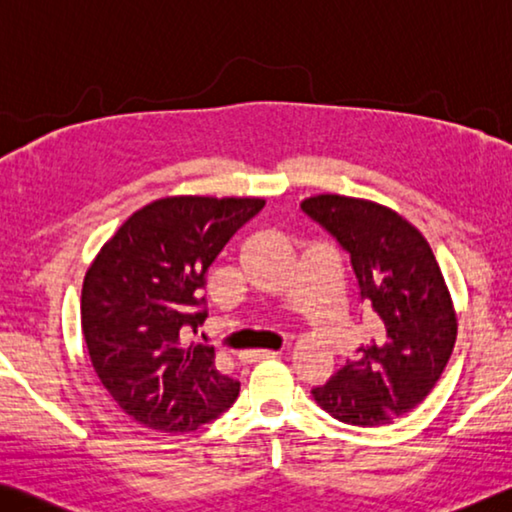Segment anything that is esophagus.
I'll list each match as a JSON object with an SVG mask.
<instances>
[{
    "mask_svg": "<svg viewBox=\"0 0 512 512\" xmlns=\"http://www.w3.org/2000/svg\"><path fill=\"white\" fill-rule=\"evenodd\" d=\"M278 351H246L241 355L243 362H259V360H269V358H278Z\"/></svg>",
    "mask_w": 512,
    "mask_h": 512,
    "instance_id": "34e87169",
    "label": "esophagus"
}]
</instances>
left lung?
Returning a JSON list of instances; mask_svg holds the SVG:
<instances>
[{"instance_id": "obj_1", "label": "left lung", "mask_w": 512, "mask_h": 512, "mask_svg": "<svg viewBox=\"0 0 512 512\" xmlns=\"http://www.w3.org/2000/svg\"><path fill=\"white\" fill-rule=\"evenodd\" d=\"M300 209L339 241L378 335L358 348L314 401L344 424L373 428L431 394L458 335L456 307L431 246L415 225L373 200L321 193Z\"/></svg>"}]
</instances>
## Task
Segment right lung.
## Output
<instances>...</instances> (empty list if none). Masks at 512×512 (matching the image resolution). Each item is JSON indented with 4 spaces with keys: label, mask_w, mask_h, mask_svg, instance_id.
<instances>
[{
    "label": "right lung",
    "mask_w": 512,
    "mask_h": 512,
    "mask_svg": "<svg viewBox=\"0 0 512 512\" xmlns=\"http://www.w3.org/2000/svg\"><path fill=\"white\" fill-rule=\"evenodd\" d=\"M262 198L168 196L118 227L88 266L81 330L93 369L120 410L159 433H191L237 401L239 380L214 346L182 344L198 330L205 273Z\"/></svg>",
    "instance_id": "add662e5"
}]
</instances>
